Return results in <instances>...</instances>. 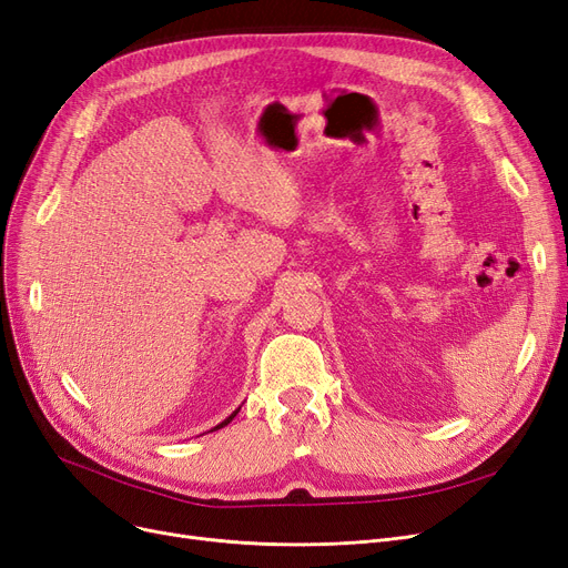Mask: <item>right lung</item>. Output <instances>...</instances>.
<instances>
[{
    "label": "right lung",
    "mask_w": 568,
    "mask_h": 568,
    "mask_svg": "<svg viewBox=\"0 0 568 568\" xmlns=\"http://www.w3.org/2000/svg\"><path fill=\"white\" fill-rule=\"evenodd\" d=\"M239 412H241V407H239V409H236V412H234V414H231V416H226V418H224V422H222V424H217V426H215V428H213V430H220V428H224V426H226V424H229V422H231V418H234V416H236V414H239Z\"/></svg>",
    "instance_id": "add662e5"
}]
</instances>
